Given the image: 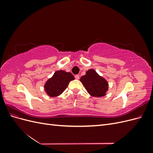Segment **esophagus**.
<instances>
[{"label":"esophagus","mask_w":153,"mask_h":153,"mask_svg":"<svg viewBox=\"0 0 153 153\" xmlns=\"http://www.w3.org/2000/svg\"><path fill=\"white\" fill-rule=\"evenodd\" d=\"M75 78H76V79H77V80H78L80 78V76L78 75H76L75 76Z\"/></svg>","instance_id":"1"}]
</instances>
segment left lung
I'll use <instances>...</instances> for the list:
<instances>
[{"mask_svg": "<svg viewBox=\"0 0 153 153\" xmlns=\"http://www.w3.org/2000/svg\"><path fill=\"white\" fill-rule=\"evenodd\" d=\"M80 82L92 96H103L108 89V82L92 69H89L85 75L81 77Z\"/></svg>", "mask_w": 153, "mask_h": 153, "instance_id": "obj_1", "label": "left lung"}]
</instances>
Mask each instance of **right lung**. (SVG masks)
Returning a JSON list of instances; mask_svg holds the SVG:
<instances>
[{
  "label": "right lung",
  "instance_id": "add662e5",
  "mask_svg": "<svg viewBox=\"0 0 153 153\" xmlns=\"http://www.w3.org/2000/svg\"><path fill=\"white\" fill-rule=\"evenodd\" d=\"M74 79L75 78L71 73L62 70L57 71L53 76L46 82L45 91L50 96H57L66 90L69 82Z\"/></svg>",
  "mask_w": 153,
  "mask_h": 153
}]
</instances>
